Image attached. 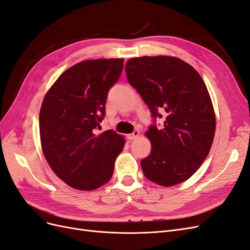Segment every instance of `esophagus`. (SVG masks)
<instances>
[{
    "label": "esophagus",
    "mask_w": 250,
    "mask_h": 250,
    "mask_svg": "<svg viewBox=\"0 0 250 250\" xmlns=\"http://www.w3.org/2000/svg\"><path fill=\"white\" fill-rule=\"evenodd\" d=\"M139 134H140V131H139V130H134L132 133L127 134L126 138H127L128 140H134V139H137V138L139 137Z\"/></svg>",
    "instance_id": "esophagus-1"
}]
</instances>
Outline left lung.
Instances as JSON below:
<instances>
[{"mask_svg":"<svg viewBox=\"0 0 250 250\" xmlns=\"http://www.w3.org/2000/svg\"><path fill=\"white\" fill-rule=\"evenodd\" d=\"M125 71L153 119L146 132L152 149L141 161L144 175L164 187L183 183L198 170L214 141L216 119L206 83L193 66L170 56L131 58ZM157 117L164 120L161 128Z\"/></svg>","mask_w":250,"mask_h":250,"instance_id":"left-lung-1","label":"left lung"}]
</instances>
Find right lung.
Wrapping results in <instances>:
<instances>
[{"label":"right lung","mask_w":250,"mask_h":250,"mask_svg":"<svg viewBox=\"0 0 250 250\" xmlns=\"http://www.w3.org/2000/svg\"><path fill=\"white\" fill-rule=\"evenodd\" d=\"M123 62L96 59L75 64L60 75L43 99L40 133L44 157L56 175L77 190L106 184L124 148V138L113 130L95 133Z\"/></svg>","instance_id":"right-lung-1"}]
</instances>
